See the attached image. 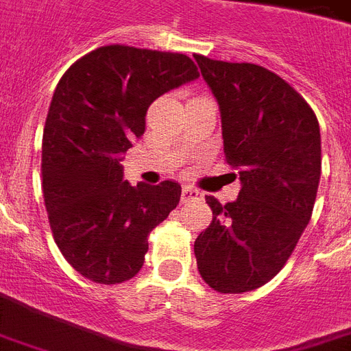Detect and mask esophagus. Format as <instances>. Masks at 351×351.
<instances>
[{
	"mask_svg": "<svg viewBox=\"0 0 351 351\" xmlns=\"http://www.w3.org/2000/svg\"><path fill=\"white\" fill-rule=\"evenodd\" d=\"M182 202L186 204V202H193V200H199L202 199V193L200 191H197V189H193V187L186 186L184 189H182Z\"/></svg>",
	"mask_w": 351,
	"mask_h": 351,
	"instance_id": "1",
	"label": "esophagus"
}]
</instances>
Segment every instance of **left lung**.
I'll return each instance as SVG.
<instances>
[{"label":"left lung","mask_w":351,"mask_h":351,"mask_svg":"<svg viewBox=\"0 0 351 351\" xmlns=\"http://www.w3.org/2000/svg\"><path fill=\"white\" fill-rule=\"evenodd\" d=\"M195 60L221 108L226 164L243 184L235 202L206 197L213 219L195 241V258L213 291L247 293L282 271L311 219L320 128L306 99L263 66Z\"/></svg>","instance_id":"8db88e82"}]
</instances>
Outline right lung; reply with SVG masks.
I'll list each match as a JSON object with an SVG mask.
<instances>
[{
  "label": "right lung",
  "instance_id": "right-lung-1",
  "mask_svg": "<svg viewBox=\"0 0 351 351\" xmlns=\"http://www.w3.org/2000/svg\"><path fill=\"white\" fill-rule=\"evenodd\" d=\"M197 77L187 55L114 44L80 57L58 80L42 140V189L58 250L90 282L136 276L149 234L178 206L176 182L130 186L119 160L145 132L152 101Z\"/></svg>",
  "mask_w": 351,
  "mask_h": 351
}]
</instances>
